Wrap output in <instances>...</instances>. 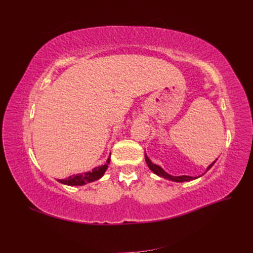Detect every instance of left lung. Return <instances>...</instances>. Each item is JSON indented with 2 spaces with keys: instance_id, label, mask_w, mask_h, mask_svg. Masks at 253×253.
Segmentation results:
<instances>
[{
  "instance_id": "1",
  "label": "left lung",
  "mask_w": 253,
  "mask_h": 253,
  "mask_svg": "<svg viewBox=\"0 0 253 253\" xmlns=\"http://www.w3.org/2000/svg\"><path fill=\"white\" fill-rule=\"evenodd\" d=\"M144 157H145V162H147V164H148V166H149V168H150V170L154 172L155 174L159 175L160 177H164V178L170 179V180H173V181H178V182L189 181V180H193V179L197 178V177H191V176H187V175H182V176H172V175H170V174H168L167 172H165L159 166H157V165H155V164H153L147 155H144ZM215 162H216V160H215ZM215 162H213L208 168H207V171L211 169V167H212L214 164H215Z\"/></svg>"
}]
</instances>
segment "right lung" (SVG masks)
<instances>
[{"mask_svg": "<svg viewBox=\"0 0 253 253\" xmlns=\"http://www.w3.org/2000/svg\"><path fill=\"white\" fill-rule=\"evenodd\" d=\"M110 160H111V158L109 157L108 160H106L105 165H103L101 167H97V168H95V169L91 170L90 172L72 175V176H70V177L64 178V179H58V181L61 183H64V185H67V186H82V185H85V183H87V182L95 181V180L100 178L101 176L104 174V172L106 171V169H108Z\"/></svg>", "mask_w": 253, "mask_h": 253, "instance_id": "right-lung-1", "label": "right lung"}]
</instances>
